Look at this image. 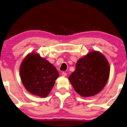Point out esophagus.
<instances>
[{"mask_svg": "<svg viewBox=\"0 0 127 127\" xmlns=\"http://www.w3.org/2000/svg\"><path fill=\"white\" fill-rule=\"evenodd\" d=\"M62 75L63 76H66V73L65 72V71H63V72L62 73Z\"/></svg>", "mask_w": 127, "mask_h": 127, "instance_id": "esophagus-1", "label": "esophagus"}]
</instances>
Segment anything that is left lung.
I'll list each match as a JSON object with an SVG mask.
<instances>
[{"mask_svg":"<svg viewBox=\"0 0 127 127\" xmlns=\"http://www.w3.org/2000/svg\"><path fill=\"white\" fill-rule=\"evenodd\" d=\"M109 71V65L106 57L95 51L77 62L75 71L68 79L74 91L82 96H94L104 87Z\"/></svg>","mask_w":127,"mask_h":127,"instance_id":"1","label":"left lung"}]
</instances>
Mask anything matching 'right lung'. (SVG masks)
Wrapping results in <instances>:
<instances>
[{
  "mask_svg": "<svg viewBox=\"0 0 127 127\" xmlns=\"http://www.w3.org/2000/svg\"><path fill=\"white\" fill-rule=\"evenodd\" d=\"M20 76L22 83L29 92L40 97H46L59 74L49 61L39 54L31 53L21 63Z\"/></svg>",
  "mask_w": 127,
  "mask_h": 127,
  "instance_id": "add662e5",
  "label": "right lung"
}]
</instances>
